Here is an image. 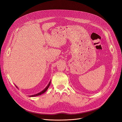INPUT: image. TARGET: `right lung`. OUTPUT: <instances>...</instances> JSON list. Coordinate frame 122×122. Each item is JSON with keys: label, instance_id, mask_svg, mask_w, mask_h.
I'll return each instance as SVG.
<instances>
[{"label": "right lung", "instance_id": "1", "mask_svg": "<svg viewBox=\"0 0 122 122\" xmlns=\"http://www.w3.org/2000/svg\"><path fill=\"white\" fill-rule=\"evenodd\" d=\"M50 84H51V81L49 82V84L48 85V86H46V88H45L44 90H42V91H41V92H40V93H38L37 94H34V95H30L29 96L30 97H35V96H38V95H41V94H42L43 93H44L47 90H48V89L49 88V86H50ZM16 87L18 88V87H17L16 86Z\"/></svg>", "mask_w": 122, "mask_h": 122}]
</instances>
